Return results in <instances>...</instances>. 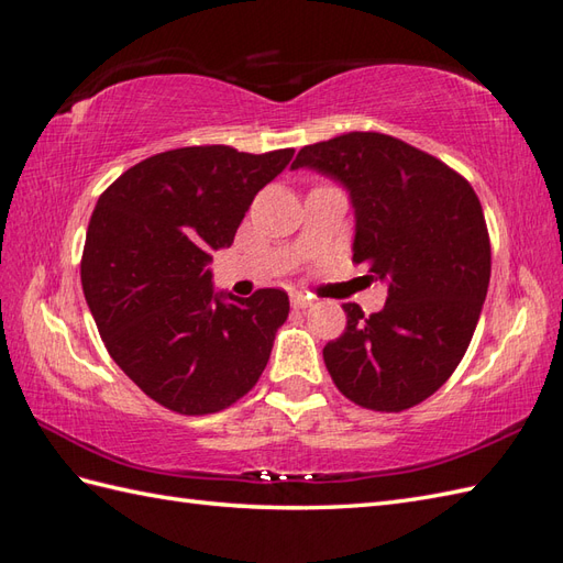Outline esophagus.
Here are the masks:
<instances>
[{
    "label": "esophagus",
    "mask_w": 563,
    "mask_h": 563,
    "mask_svg": "<svg viewBox=\"0 0 563 563\" xmlns=\"http://www.w3.org/2000/svg\"><path fill=\"white\" fill-rule=\"evenodd\" d=\"M310 303H313V298H310L308 294H303V291H294L291 294V306L294 308H308Z\"/></svg>",
    "instance_id": "34e87169"
}]
</instances>
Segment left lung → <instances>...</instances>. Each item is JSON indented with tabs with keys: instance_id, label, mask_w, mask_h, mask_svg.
Segmentation results:
<instances>
[{
	"instance_id": "obj_1",
	"label": "left lung",
	"mask_w": 563,
	"mask_h": 563,
	"mask_svg": "<svg viewBox=\"0 0 563 563\" xmlns=\"http://www.w3.org/2000/svg\"><path fill=\"white\" fill-rule=\"evenodd\" d=\"M291 168L346 187L354 262L387 284L364 316L344 303L346 330L322 349L334 385L373 411H402L453 376L477 328L492 277L479 197L443 161L380 132L303 146Z\"/></svg>"
}]
</instances>
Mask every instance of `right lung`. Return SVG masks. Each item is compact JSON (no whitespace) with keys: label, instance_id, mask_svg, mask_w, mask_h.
I'll return each instance as SVG.
<instances>
[{"label":"right lung","instance_id":"add662e5","mask_svg":"<svg viewBox=\"0 0 563 563\" xmlns=\"http://www.w3.org/2000/svg\"><path fill=\"white\" fill-rule=\"evenodd\" d=\"M291 158L294 148L183 146L144 158L98 197L81 257L86 303L112 361L170 411L227 409L267 366L289 296L217 294L209 262Z\"/></svg>","mask_w":563,"mask_h":563}]
</instances>
